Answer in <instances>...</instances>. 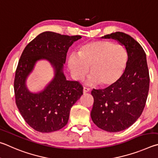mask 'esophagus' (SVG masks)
Here are the masks:
<instances>
[{
	"mask_svg": "<svg viewBox=\"0 0 158 158\" xmlns=\"http://www.w3.org/2000/svg\"><path fill=\"white\" fill-rule=\"evenodd\" d=\"M90 91V89L89 88H87V87H83V93L84 94H86L87 92H89Z\"/></svg>",
	"mask_w": 158,
	"mask_h": 158,
	"instance_id": "esophagus-1",
	"label": "esophagus"
}]
</instances>
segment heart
<instances>
[{"mask_svg": "<svg viewBox=\"0 0 158 158\" xmlns=\"http://www.w3.org/2000/svg\"><path fill=\"white\" fill-rule=\"evenodd\" d=\"M127 63L126 48L121 44L107 40L85 44L80 48L78 55H71L68 60L69 69L75 78H82L89 67L91 74L87 83H99L103 87L117 83L122 77Z\"/></svg>", "mask_w": 158, "mask_h": 158, "instance_id": "b5f03b06", "label": "heart"}]
</instances>
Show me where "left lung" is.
Here are the masks:
<instances>
[{
    "label": "left lung",
    "mask_w": 158,
    "mask_h": 158,
    "mask_svg": "<svg viewBox=\"0 0 158 158\" xmlns=\"http://www.w3.org/2000/svg\"><path fill=\"white\" fill-rule=\"evenodd\" d=\"M102 38H112L125 46L128 63L117 83L106 89L92 91L94 101L91 117L99 128L117 132L131 126L142 114L147 99L150 77L146 53L136 40L121 32Z\"/></svg>",
    "instance_id": "8db88e82"
}]
</instances>
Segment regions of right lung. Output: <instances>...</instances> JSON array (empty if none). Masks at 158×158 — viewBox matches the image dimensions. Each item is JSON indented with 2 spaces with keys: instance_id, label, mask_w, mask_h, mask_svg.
<instances>
[{
  "instance_id": "obj_1",
  "label": "right lung",
  "mask_w": 158,
  "mask_h": 158,
  "mask_svg": "<svg viewBox=\"0 0 158 158\" xmlns=\"http://www.w3.org/2000/svg\"><path fill=\"white\" fill-rule=\"evenodd\" d=\"M81 37L44 32L30 41L22 52L14 82L16 104L26 122L35 131L51 132L64 127L71 107L83 94L79 82L66 81L63 73L69 47ZM40 59L51 63L55 76L43 91L32 93L27 88L26 79Z\"/></svg>"
}]
</instances>
